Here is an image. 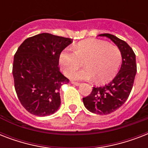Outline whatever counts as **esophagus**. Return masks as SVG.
Wrapping results in <instances>:
<instances>
[{
	"label": "esophagus",
	"instance_id": "esophagus-1",
	"mask_svg": "<svg viewBox=\"0 0 148 148\" xmlns=\"http://www.w3.org/2000/svg\"><path fill=\"white\" fill-rule=\"evenodd\" d=\"M71 84H74V85H77V86L80 85V83H79V82H77V81H71Z\"/></svg>",
	"mask_w": 148,
	"mask_h": 148
}]
</instances>
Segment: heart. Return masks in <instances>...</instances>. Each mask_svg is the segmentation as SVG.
<instances>
[{"label":"heart","mask_w":148,"mask_h":148,"mask_svg":"<svg viewBox=\"0 0 148 148\" xmlns=\"http://www.w3.org/2000/svg\"><path fill=\"white\" fill-rule=\"evenodd\" d=\"M122 54L116 46L101 40H88L80 42L74 51L64 50L59 55V64L63 72L68 75L80 67L83 62L86 68L71 74L77 80H94L98 84L108 83L118 71Z\"/></svg>","instance_id":"1"}]
</instances>
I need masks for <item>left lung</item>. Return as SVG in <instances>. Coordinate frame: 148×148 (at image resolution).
Returning <instances> with one entry per match:
<instances>
[{
    "instance_id": "8db88e82",
    "label": "left lung",
    "mask_w": 148,
    "mask_h": 148,
    "mask_svg": "<svg viewBox=\"0 0 148 148\" xmlns=\"http://www.w3.org/2000/svg\"><path fill=\"white\" fill-rule=\"evenodd\" d=\"M112 40L122 54V64L119 72L110 83L103 87H94L90 95L84 97L83 102L89 111L97 114H108L118 109L128 98L133 88L137 72L136 56L124 40L110 34H101Z\"/></svg>"
}]
</instances>
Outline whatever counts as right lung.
<instances>
[{
	"instance_id": "obj_1",
	"label": "right lung",
	"mask_w": 148,
	"mask_h": 148,
	"mask_svg": "<svg viewBox=\"0 0 148 148\" xmlns=\"http://www.w3.org/2000/svg\"><path fill=\"white\" fill-rule=\"evenodd\" d=\"M72 42L71 38L42 33L18 47L12 74L17 97L29 113L45 117L59 108L60 86L69 82L60 71L59 55Z\"/></svg>"
}]
</instances>
